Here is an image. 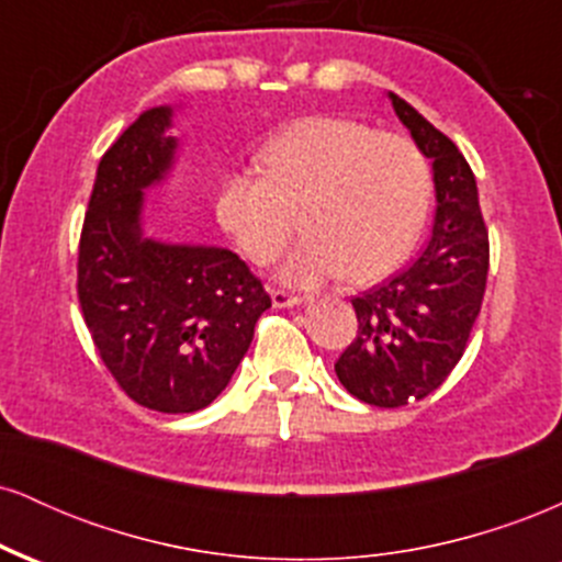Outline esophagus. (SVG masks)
<instances>
[{
	"label": "esophagus",
	"mask_w": 562,
	"mask_h": 562,
	"mask_svg": "<svg viewBox=\"0 0 562 562\" xmlns=\"http://www.w3.org/2000/svg\"><path fill=\"white\" fill-rule=\"evenodd\" d=\"M272 303H274V308H293V306H301L303 299L301 295L288 293V290L272 288Z\"/></svg>",
	"instance_id": "obj_1"
}]
</instances>
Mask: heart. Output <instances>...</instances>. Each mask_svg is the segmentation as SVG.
I'll return each mask as SVG.
<instances>
[{"label":"heart","mask_w":562,"mask_h":562,"mask_svg":"<svg viewBox=\"0 0 562 562\" xmlns=\"http://www.w3.org/2000/svg\"><path fill=\"white\" fill-rule=\"evenodd\" d=\"M263 173L229 171L216 187V218L254 263H269L290 237L303 240L282 263L290 285L346 274L372 282L415 248L428 216L430 169L402 134L340 115H308L259 153Z\"/></svg>","instance_id":"1"}]
</instances>
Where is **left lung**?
I'll use <instances>...</instances> for the list:
<instances>
[{"mask_svg":"<svg viewBox=\"0 0 562 562\" xmlns=\"http://www.w3.org/2000/svg\"><path fill=\"white\" fill-rule=\"evenodd\" d=\"M389 100L434 164V235L412 267L351 301L359 330L335 375L359 402L393 409L434 393L465 353L486 290L488 232L465 156L409 102Z\"/></svg>","mask_w":562,"mask_h":562,"instance_id":"left-lung-1","label":"left lung"}]
</instances>
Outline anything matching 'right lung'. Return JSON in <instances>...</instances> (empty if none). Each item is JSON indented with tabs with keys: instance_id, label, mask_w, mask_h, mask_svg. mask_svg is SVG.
<instances>
[{
	"instance_id": "obj_1",
	"label": "right lung",
	"mask_w": 562,
	"mask_h": 562,
	"mask_svg": "<svg viewBox=\"0 0 562 562\" xmlns=\"http://www.w3.org/2000/svg\"><path fill=\"white\" fill-rule=\"evenodd\" d=\"M173 108H150L97 166L79 243V303L92 340L132 402L166 415L209 406L243 362L272 299L216 245L145 237V190L171 171Z\"/></svg>"
}]
</instances>
